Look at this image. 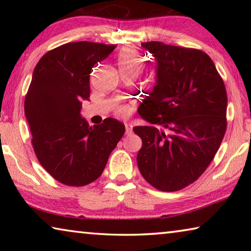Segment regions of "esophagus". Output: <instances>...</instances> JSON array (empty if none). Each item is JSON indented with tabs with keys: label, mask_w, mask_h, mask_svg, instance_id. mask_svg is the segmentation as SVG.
Returning a JSON list of instances; mask_svg holds the SVG:
<instances>
[{
	"label": "esophagus",
	"mask_w": 251,
	"mask_h": 251,
	"mask_svg": "<svg viewBox=\"0 0 251 251\" xmlns=\"http://www.w3.org/2000/svg\"><path fill=\"white\" fill-rule=\"evenodd\" d=\"M125 129H126V134L127 135L130 134L131 131H133V123H130V122L125 123Z\"/></svg>",
	"instance_id": "34e87169"
}]
</instances>
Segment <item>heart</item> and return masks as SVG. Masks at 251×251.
<instances>
[{"label": "heart", "mask_w": 251, "mask_h": 251, "mask_svg": "<svg viewBox=\"0 0 251 251\" xmlns=\"http://www.w3.org/2000/svg\"><path fill=\"white\" fill-rule=\"evenodd\" d=\"M117 65L121 74L131 73L139 74L143 70L144 64L138 53L133 48H123L117 54ZM129 109L126 106H120L116 109V114L120 116H126Z\"/></svg>", "instance_id": "1"}]
</instances>
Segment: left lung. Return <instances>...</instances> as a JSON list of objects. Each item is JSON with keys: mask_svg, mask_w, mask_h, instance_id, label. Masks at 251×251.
I'll use <instances>...</instances> for the list:
<instances>
[{"mask_svg": "<svg viewBox=\"0 0 251 251\" xmlns=\"http://www.w3.org/2000/svg\"><path fill=\"white\" fill-rule=\"evenodd\" d=\"M156 61V85L138 113L151 126H136L143 141L137 165L147 182L176 192L209 166L226 133L227 93L214 62L201 50L146 42Z\"/></svg>", "mask_w": 251, "mask_h": 251, "instance_id": "1", "label": "left lung"}]
</instances>
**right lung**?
<instances>
[{"label":"right lung","instance_id":"add662e5","mask_svg":"<svg viewBox=\"0 0 251 251\" xmlns=\"http://www.w3.org/2000/svg\"><path fill=\"white\" fill-rule=\"evenodd\" d=\"M116 45L73 42L49 50L37 63L25 96V116L40 164L67 186L96 180L110 152L125 133L123 123L105 118L90 126L80 116L82 100L91 93L93 66Z\"/></svg>","mask_w":251,"mask_h":251}]
</instances>
